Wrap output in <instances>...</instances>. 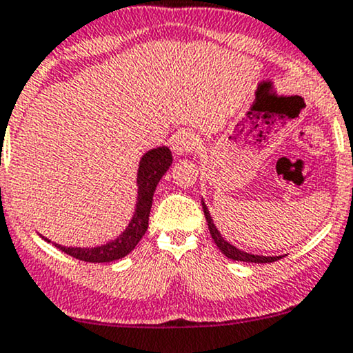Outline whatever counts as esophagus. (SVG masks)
Returning <instances> with one entry per match:
<instances>
[{
    "label": "esophagus",
    "instance_id": "34e87169",
    "mask_svg": "<svg viewBox=\"0 0 353 353\" xmlns=\"http://www.w3.org/2000/svg\"><path fill=\"white\" fill-rule=\"evenodd\" d=\"M198 149V139L191 132H180L172 139V150L178 155L190 154Z\"/></svg>",
    "mask_w": 353,
    "mask_h": 353
}]
</instances>
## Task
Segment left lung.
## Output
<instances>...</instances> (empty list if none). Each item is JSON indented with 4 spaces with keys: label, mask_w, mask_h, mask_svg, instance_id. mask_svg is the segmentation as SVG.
<instances>
[{
    "label": "left lung",
    "mask_w": 353,
    "mask_h": 353,
    "mask_svg": "<svg viewBox=\"0 0 353 353\" xmlns=\"http://www.w3.org/2000/svg\"><path fill=\"white\" fill-rule=\"evenodd\" d=\"M203 204V211H204V216H206V221H208V228H210V232H211V237L212 241L216 242V245L219 247V250L223 252V254L228 256L230 260H237V262H252V263H272V262H276V260H280L281 256L285 255H280V256H265V255H254V254H249V252H243L241 249H237L236 245H232V243L224 241V237L221 236V232L217 230L214 221H212V217L210 214V211H208V206L206 203H201Z\"/></svg>",
    "instance_id": "8db88e82"
}]
</instances>
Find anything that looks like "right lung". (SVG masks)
Wrapping results in <instances>:
<instances>
[{"mask_svg": "<svg viewBox=\"0 0 353 353\" xmlns=\"http://www.w3.org/2000/svg\"><path fill=\"white\" fill-rule=\"evenodd\" d=\"M172 152L168 147H157L142 155L137 170V203L132 219L123 234L114 241L106 242L98 247H65L60 243H54L59 250L72 255L73 259L83 260L90 263H104L114 262V260L124 259L129 252L136 249L147 228H149V214L154 193L160 178H162L172 165ZM43 241L50 242L49 239L42 237Z\"/></svg>", "mask_w": 353, "mask_h": 353, "instance_id": "1", "label": "right lung"}]
</instances>
